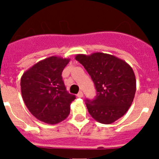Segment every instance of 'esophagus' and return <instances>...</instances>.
I'll use <instances>...</instances> for the list:
<instances>
[{
  "label": "esophagus",
  "mask_w": 159,
  "mask_h": 159,
  "mask_svg": "<svg viewBox=\"0 0 159 159\" xmlns=\"http://www.w3.org/2000/svg\"><path fill=\"white\" fill-rule=\"evenodd\" d=\"M83 96H84V94H83L82 92H80L77 94V97H79V98H82Z\"/></svg>",
  "instance_id": "obj_1"
}]
</instances>
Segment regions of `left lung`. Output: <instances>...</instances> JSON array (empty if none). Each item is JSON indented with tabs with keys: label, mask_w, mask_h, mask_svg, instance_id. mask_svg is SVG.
Returning a JSON list of instances; mask_svg holds the SVG:
<instances>
[{
	"label": "left lung",
	"mask_w": 159,
	"mask_h": 159,
	"mask_svg": "<svg viewBox=\"0 0 159 159\" xmlns=\"http://www.w3.org/2000/svg\"><path fill=\"white\" fill-rule=\"evenodd\" d=\"M75 59L87 70L96 88L95 99L86 102L91 116L103 124H111L123 117L136 92L132 67L124 60L102 52L77 54Z\"/></svg>",
	"instance_id": "1"
}]
</instances>
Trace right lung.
Here are the masks:
<instances>
[{
	"mask_svg": "<svg viewBox=\"0 0 159 159\" xmlns=\"http://www.w3.org/2000/svg\"><path fill=\"white\" fill-rule=\"evenodd\" d=\"M70 59L48 57L25 71L20 79L25 104L32 116L48 124H57L69 116L75 96L66 91L62 71Z\"/></svg>",
	"mask_w": 159,
	"mask_h": 159,
	"instance_id": "right-lung-1",
	"label": "right lung"
}]
</instances>
